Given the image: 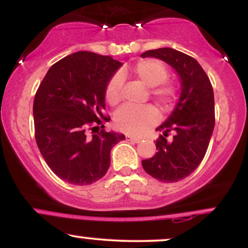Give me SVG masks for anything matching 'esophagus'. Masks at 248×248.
I'll list each match as a JSON object with an SVG mask.
<instances>
[{
    "instance_id": "1",
    "label": "esophagus",
    "mask_w": 248,
    "mask_h": 248,
    "mask_svg": "<svg viewBox=\"0 0 248 248\" xmlns=\"http://www.w3.org/2000/svg\"><path fill=\"white\" fill-rule=\"evenodd\" d=\"M126 140L130 141V142H135V143H138V142L141 141V139H140V138H135V136H129V135H127V136H126Z\"/></svg>"
}]
</instances>
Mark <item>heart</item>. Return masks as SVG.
Listing matches in <instances>:
<instances>
[{
    "label": "heart",
    "instance_id": "heart-1",
    "mask_svg": "<svg viewBox=\"0 0 248 248\" xmlns=\"http://www.w3.org/2000/svg\"><path fill=\"white\" fill-rule=\"evenodd\" d=\"M129 73L141 84L149 87L148 93L152 100L163 110L169 109L177 99V88L168 81V70L160 61L142 59L129 70ZM122 78L115 75L108 81L105 90V98L110 106H116L121 101ZM158 120L157 109L152 105L143 107L124 106L114 115V124L118 130L128 135H140Z\"/></svg>",
    "mask_w": 248,
    "mask_h": 248
}]
</instances>
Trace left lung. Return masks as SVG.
Segmentation results:
<instances>
[{
	"label": "left lung",
	"mask_w": 248,
	"mask_h": 248,
	"mask_svg": "<svg viewBox=\"0 0 248 248\" xmlns=\"http://www.w3.org/2000/svg\"><path fill=\"white\" fill-rule=\"evenodd\" d=\"M141 57L162 59L178 73L182 93L171 115L156 128L163 135L156 140L153 157L142 161L144 171L166 183L187 177L205 156L215 128V96L209 77L192 57L181 51L162 47L149 50ZM173 133L169 141L166 136Z\"/></svg>",
	"instance_id": "left-lung-1"
}]
</instances>
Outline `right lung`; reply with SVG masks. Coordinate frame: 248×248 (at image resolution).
<instances>
[{
  "instance_id": "obj_1",
  "label": "right lung",
  "mask_w": 248,
  "mask_h": 248,
  "mask_svg": "<svg viewBox=\"0 0 248 248\" xmlns=\"http://www.w3.org/2000/svg\"><path fill=\"white\" fill-rule=\"evenodd\" d=\"M121 65L109 56L79 51L55 62L37 90L36 143L53 173L67 183L100 179L109 168L110 149L124 140L105 130L110 118L104 114L105 90Z\"/></svg>"
}]
</instances>
